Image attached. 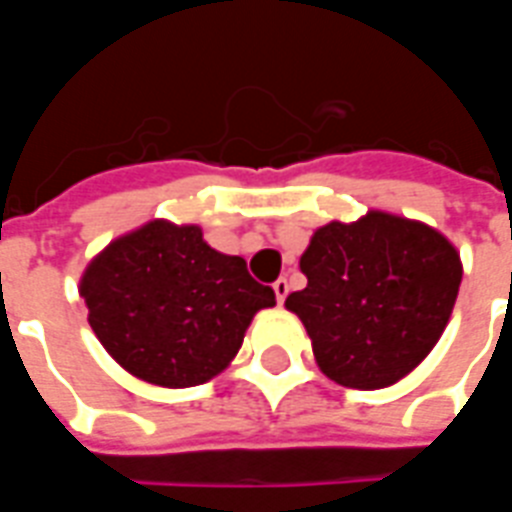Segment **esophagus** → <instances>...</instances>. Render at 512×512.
Returning a JSON list of instances; mask_svg holds the SVG:
<instances>
[{
  "mask_svg": "<svg viewBox=\"0 0 512 512\" xmlns=\"http://www.w3.org/2000/svg\"><path fill=\"white\" fill-rule=\"evenodd\" d=\"M288 290V279H277V282H274V296H277L279 304L288 299Z\"/></svg>",
  "mask_w": 512,
  "mask_h": 512,
  "instance_id": "obj_1",
  "label": "esophagus"
}]
</instances>
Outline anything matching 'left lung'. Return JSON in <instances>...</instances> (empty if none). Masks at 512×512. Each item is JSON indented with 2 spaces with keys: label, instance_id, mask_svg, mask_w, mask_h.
I'll use <instances>...</instances> for the list:
<instances>
[{
  "label": "left lung",
  "instance_id": "1",
  "mask_svg": "<svg viewBox=\"0 0 512 512\" xmlns=\"http://www.w3.org/2000/svg\"><path fill=\"white\" fill-rule=\"evenodd\" d=\"M299 266L307 288L285 307L304 323L323 376L351 389L406 378L447 329L463 277L447 235L386 211L318 227Z\"/></svg>",
  "mask_w": 512,
  "mask_h": 512
}]
</instances>
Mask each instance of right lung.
Returning a JSON list of instances; mask_svg holds the SVG:
<instances>
[{
    "label": "right lung",
    "instance_id": "right-lung-1",
    "mask_svg": "<svg viewBox=\"0 0 512 512\" xmlns=\"http://www.w3.org/2000/svg\"><path fill=\"white\" fill-rule=\"evenodd\" d=\"M87 321L106 354L147 384L183 389L219 376L274 290L246 260L222 255L200 224L150 219L120 235L79 279Z\"/></svg>",
    "mask_w": 512,
    "mask_h": 512
}]
</instances>
